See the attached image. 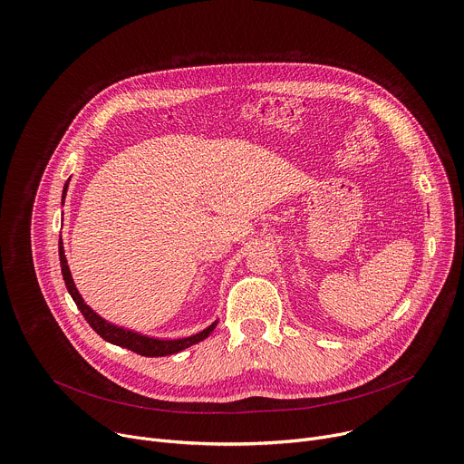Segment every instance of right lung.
<instances>
[{"mask_svg":"<svg viewBox=\"0 0 464 464\" xmlns=\"http://www.w3.org/2000/svg\"><path fill=\"white\" fill-rule=\"evenodd\" d=\"M68 183H70V179L65 181V187H63V192H62V204H63V198H65V190H68ZM58 255H60V266H62V277L65 281V288H68L70 295L73 297L75 304L79 306V310L82 312V315L86 317L90 326L108 343L124 347L128 351H134V353H138L141 356H149V358L169 356V354H176V353H179V351H183L190 345H196V343H200L202 340H206L213 333L217 323H218V321H215L208 328H204L202 333H198V334L188 336V338H178V340H156V338H149V336H143L140 333H134V330H126L122 326L111 324L106 319H102L99 314H95L84 303V299L81 297V294H79V290L73 283V277H72V272H70V266H68V260H65V255H63L62 238L58 242Z\"/></svg>","mask_w":464,"mask_h":464,"instance_id":"obj_1","label":"right lung"}]
</instances>
